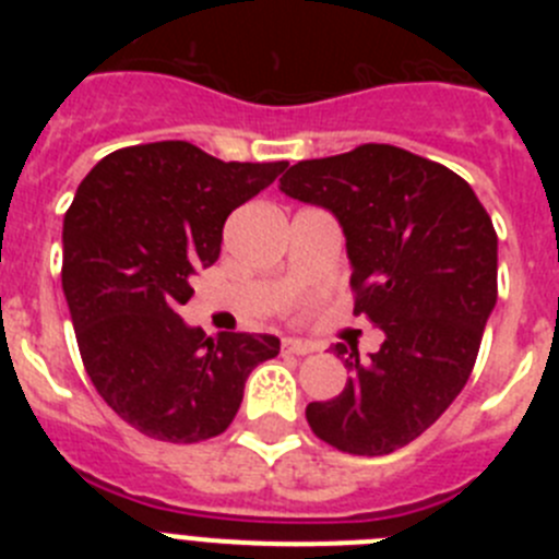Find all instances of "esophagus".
<instances>
[{
    "instance_id": "1",
    "label": "esophagus",
    "mask_w": 559,
    "mask_h": 559,
    "mask_svg": "<svg viewBox=\"0 0 559 559\" xmlns=\"http://www.w3.org/2000/svg\"><path fill=\"white\" fill-rule=\"evenodd\" d=\"M283 349L290 355H310L316 353V344H310V341H299V338H285Z\"/></svg>"
}]
</instances>
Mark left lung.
Returning a JSON list of instances; mask_svg holds the SVG:
<instances>
[{
    "instance_id": "obj_1",
    "label": "left lung",
    "mask_w": 559,
    "mask_h": 559,
    "mask_svg": "<svg viewBox=\"0 0 559 559\" xmlns=\"http://www.w3.org/2000/svg\"><path fill=\"white\" fill-rule=\"evenodd\" d=\"M285 195L330 210L347 237L355 313L383 330L369 358L335 344L353 372L305 408L328 445L383 456L431 428L462 392L498 299V235L462 176L394 145L308 159Z\"/></svg>"
}]
</instances>
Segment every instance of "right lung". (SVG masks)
<instances>
[{
  "instance_id": "1",
  "label": "right lung",
  "mask_w": 559,
  "mask_h": 559,
  "mask_svg": "<svg viewBox=\"0 0 559 559\" xmlns=\"http://www.w3.org/2000/svg\"><path fill=\"white\" fill-rule=\"evenodd\" d=\"M288 162H221L181 140L120 147L88 170L63 218V296L97 394L140 433H224L276 335L210 338L179 316L218 260L231 212Z\"/></svg>"
}]
</instances>
